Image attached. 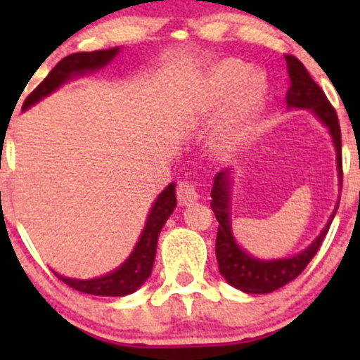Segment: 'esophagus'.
<instances>
[{"label": "esophagus", "instance_id": "1", "mask_svg": "<svg viewBox=\"0 0 360 360\" xmlns=\"http://www.w3.org/2000/svg\"><path fill=\"white\" fill-rule=\"evenodd\" d=\"M176 193H177V200H179L181 205H188V203L198 200V197H200L193 181H188V179H183L177 183Z\"/></svg>", "mask_w": 360, "mask_h": 360}]
</instances>
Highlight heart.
<instances>
[{
	"label": "heart",
	"instance_id": "heart-1",
	"mask_svg": "<svg viewBox=\"0 0 360 360\" xmlns=\"http://www.w3.org/2000/svg\"><path fill=\"white\" fill-rule=\"evenodd\" d=\"M245 77H248V68L244 64L235 63V60H226V63L219 64L216 71L212 72L209 82L214 104L221 106V104L226 103ZM263 96L264 82L261 79V76H249L245 85L242 86L237 104H235L226 125L223 127V130L217 136V150L230 151L244 139L250 123H252V118L261 108Z\"/></svg>",
	"mask_w": 360,
	"mask_h": 360
}]
</instances>
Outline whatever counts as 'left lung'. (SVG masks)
Returning <instances> with one entry per match:
<instances>
[{
	"label": "left lung",
	"mask_w": 360,
	"mask_h": 360,
	"mask_svg": "<svg viewBox=\"0 0 360 360\" xmlns=\"http://www.w3.org/2000/svg\"><path fill=\"white\" fill-rule=\"evenodd\" d=\"M285 64H288V75L291 83H289L285 101L289 108H300V110H311L321 118V122L331 132L333 141L336 146V163L340 170V177H343V162H341V130L340 122H338L336 110L329 99L326 97L324 90L311 79L308 75L307 68L291 56L285 53ZM230 177L228 170L217 172L214 177L212 191H210V207H212L216 219L219 223L216 237V257L219 264V271L228 284L250 294H266L277 291L282 285L289 284L294 281L301 271L307 268V264L314 259L317 250L321 249L324 242L326 233H328L331 221L324 228L317 240L304 249L303 252L296 256L288 257V259H275V261H259L256 257H250L244 252L235 242L230 228ZM340 205V203H338ZM336 205V210H338ZM335 210V214H336ZM331 216V219L335 217Z\"/></svg>",
	"instance_id": "1"
}]
</instances>
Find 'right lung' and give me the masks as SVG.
I'll list each match as a JSON object with an SVG mask.
<instances>
[{"label":"right lung","mask_w":360,"mask_h":360,"mask_svg":"<svg viewBox=\"0 0 360 360\" xmlns=\"http://www.w3.org/2000/svg\"><path fill=\"white\" fill-rule=\"evenodd\" d=\"M118 53V49L111 50H96V52H79L71 53V56L64 57L52 71L46 75V78L25 97L22 108H29L31 104L38 103L41 97L49 96L50 92L68 82L71 76L83 75L86 71H96V69L106 66L112 57ZM176 184H169L163 190L155 202L153 209H151L150 216H148L146 226H144L143 235H141L139 242H137L136 249L130 254L129 259L110 275H104L101 278H94V281H72L66 278L63 275H57L59 281L68 284L69 288L76 289L79 292L96 294V296H125V294L134 292L144 284L148 277L151 275L155 263V252H157V242L158 235L165 221L176 209Z\"/></svg>","instance_id":"right-lung-1"}]
</instances>
